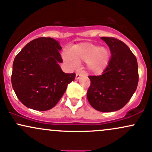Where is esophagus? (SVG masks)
<instances>
[{
  "label": "esophagus",
  "instance_id": "obj_1",
  "mask_svg": "<svg viewBox=\"0 0 152 152\" xmlns=\"http://www.w3.org/2000/svg\"><path fill=\"white\" fill-rule=\"evenodd\" d=\"M82 76V73L80 72H77L76 73V79H80V77Z\"/></svg>",
  "mask_w": 152,
  "mask_h": 152
}]
</instances>
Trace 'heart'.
<instances>
[{
  "label": "heart",
  "mask_w": 152,
  "mask_h": 152,
  "mask_svg": "<svg viewBox=\"0 0 152 152\" xmlns=\"http://www.w3.org/2000/svg\"><path fill=\"white\" fill-rule=\"evenodd\" d=\"M110 59V53L104 47L89 42L73 45L68 54L64 55V60L69 66L75 67L80 63L86 62L89 72L99 74L105 70Z\"/></svg>",
  "instance_id": "obj_1"
}]
</instances>
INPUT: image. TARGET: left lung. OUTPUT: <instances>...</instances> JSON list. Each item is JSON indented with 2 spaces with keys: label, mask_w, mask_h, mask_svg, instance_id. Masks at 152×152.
I'll list each match as a JSON object with an SVG mask.
<instances>
[{
  "label": "left lung",
  "mask_w": 152,
  "mask_h": 152,
  "mask_svg": "<svg viewBox=\"0 0 152 152\" xmlns=\"http://www.w3.org/2000/svg\"><path fill=\"white\" fill-rule=\"evenodd\" d=\"M111 52V58L100 76H89L91 84L87 99L93 108L100 112L121 109L131 99L138 83L136 56L122 41L114 37H101Z\"/></svg>",
  "instance_id": "left-lung-1"
}]
</instances>
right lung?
<instances>
[{"label": "right lung", "instance_id": "obj_1", "mask_svg": "<svg viewBox=\"0 0 152 152\" xmlns=\"http://www.w3.org/2000/svg\"><path fill=\"white\" fill-rule=\"evenodd\" d=\"M59 42L51 37L29 42L14 58L11 84L20 102L34 110H50L61 99L76 74L61 70Z\"/></svg>", "mask_w": 152, "mask_h": 152}]
</instances>
